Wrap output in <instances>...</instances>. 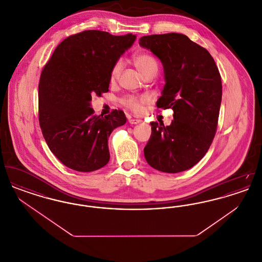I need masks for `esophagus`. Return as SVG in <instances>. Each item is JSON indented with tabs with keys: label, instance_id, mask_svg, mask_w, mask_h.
Here are the masks:
<instances>
[{
	"label": "esophagus",
	"instance_id": "34e87169",
	"mask_svg": "<svg viewBox=\"0 0 262 262\" xmlns=\"http://www.w3.org/2000/svg\"><path fill=\"white\" fill-rule=\"evenodd\" d=\"M128 123L132 124V125H137L140 123V120H137V119H129L128 120Z\"/></svg>",
	"mask_w": 262,
	"mask_h": 262
}]
</instances>
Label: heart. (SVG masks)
I'll return each mask as SVG.
<instances>
[{
	"instance_id": "b5f03b06",
	"label": "heart",
	"mask_w": 262,
	"mask_h": 262,
	"mask_svg": "<svg viewBox=\"0 0 262 262\" xmlns=\"http://www.w3.org/2000/svg\"><path fill=\"white\" fill-rule=\"evenodd\" d=\"M134 62L137 68V70L141 73V75H144L150 72H157L158 64L153 56H151L147 53H137L134 56ZM123 69V62L121 60L117 61L114 63L110 73V79L111 81L116 80L122 72ZM146 102L144 97H134L128 96L122 100V103L125 105L126 108L130 109L134 112H140L141 105Z\"/></svg>"
}]
</instances>
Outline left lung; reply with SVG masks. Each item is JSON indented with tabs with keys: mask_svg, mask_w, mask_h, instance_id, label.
Here are the masks:
<instances>
[{
	"mask_svg": "<svg viewBox=\"0 0 262 262\" xmlns=\"http://www.w3.org/2000/svg\"><path fill=\"white\" fill-rule=\"evenodd\" d=\"M139 45L162 62L165 85L157 107L174 111L170 125L150 123L145 159L164 173L186 171L200 162L216 133L222 100L218 68L208 51L184 34L147 35Z\"/></svg>",
	"mask_w": 262,
	"mask_h": 262,
	"instance_id": "left-lung-1",
	"label": "left lung"
}]
</instances>
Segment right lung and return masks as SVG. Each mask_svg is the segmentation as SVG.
<instances>
[{
  "mask_svg": "<svg viewBox=\"0 0 262 262\" xmlns=\"http://www.w3.org/2000/svg\"><path fill=\"white\" fill-rule=\"evenodd\" d=\"M136 35L85 30L66 38L44 67L38 86L39 124L52 153L77 172H92L110 160L108 138L126 122L115 110L94 116L92 94L109 91L114 63Z\"/></svg>",
  "mask_w": 262,
  "mask_h": 262,
  "instance_id": "1",
  "label": "right lung"
}]
</instances>
